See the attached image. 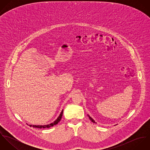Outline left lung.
I'll list each match as a JSON object with an SVG mask.
<instances>
[{
    "label": "left lung",
    "mask_w": 150,
    "mask_h": 150,
    "mask_svg": "<svg viewBox=\"0 0 150 150\" xmlns=\"http://www.w3.org/2000/svg\"><path fill=\"white\" fill-rule=\"evenodd\" d=\"M88 115V117H89V119H90V120H91V121H92V122H94V123H96V122H95V121H94V120H93V119H92V118H91V117H89V115Z\"/></svg>",
    "instance_id": "8db88e82"
}]
</instances>
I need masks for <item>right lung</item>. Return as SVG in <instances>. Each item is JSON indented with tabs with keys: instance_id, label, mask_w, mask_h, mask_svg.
<instances>
[{
	"instance_id": "right-lung-1",
	"label": "right lung",
	"mask_w": 150,
	"mask_h": 150,
	"mask_svg": "<svg viewBox=\"0 0 150 150\" xmlns=\"http://www.w3.org/2000/svg\"><path fill=\"white\" fill-rule=\"evenodd\" d=\"M63 111L64 110H62V112H61V113L60 114V115H59V116L58 117V118L54 122H52V123H51V124H49V125H38V126H36V125H33L32 127H33V128H50V127H53L54 125H57L60 121H61V118H62V114H63ZM30 127H31L32 125H29Z\"/></svg>"
}]
</instances>
